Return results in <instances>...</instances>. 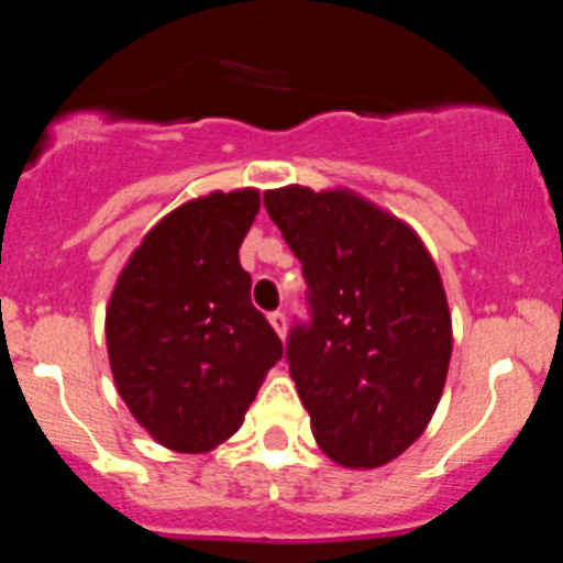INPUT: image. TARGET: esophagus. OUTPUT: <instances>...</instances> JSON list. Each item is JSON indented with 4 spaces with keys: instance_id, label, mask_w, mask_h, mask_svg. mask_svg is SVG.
Here are the masks:
<instances>
[{
    "instance_id": "34e87169",
    "label": "esophagus",
    "mask_w": 563,
    "mask_h": 563,
    "mask_svg": "<svg viewBox=\"0 0 563 563\" xmlns=\"http://www.w3.org/2000/svg\"><path fill=\"white\" fill-rule=\"evenodd\" d=\"M267 321H271V327L273 330H276V335L278 338H285L287 335V318H285V312H271V316H267Z\"/></svg>"
}]
</instances>
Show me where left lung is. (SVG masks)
<instances>
[{
    "label": "left lung",
    "mask_w": 563,
    "mask_h": 563,
    "mask_svg": "<svg viewBox=\"0 0 563 563\" xmlns=\"http://www.w3.org/2000/svg\"><path fill=\"white\" fill-rule=\"evenodd\" d=\"M310 285L312 324L287 341L318 449L380 467L420 440L449 377L451 310L415 228L350 188L265 191Z\"/></svg>",
    "instance_id": "left-lung-1"
}]
</instances>
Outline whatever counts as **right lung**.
<instances>
[{
    "mask_svg": "<svg viewBox=\"0 0 563 563\" xmlns=\"http://www.w3.org/2000/svg\"><path fill=\"white\" fill-rule=\"evenodd\" d=\"M258 206L256 188L177 206L141 239L109 296L118 395L141 429L177 454H206L231 440L282 357L239 265Z\"/></svg>",
    "mask_w": 563,
    "mask_h": 563,
    "instance_id": "1",
    "label": "right lung"
}]
</instances>
